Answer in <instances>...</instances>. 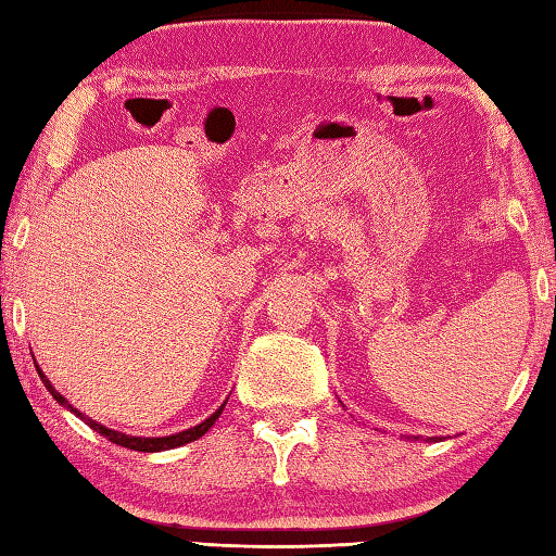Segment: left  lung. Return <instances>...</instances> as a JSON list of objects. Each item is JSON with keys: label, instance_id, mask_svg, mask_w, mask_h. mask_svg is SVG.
Returning a JSON list of instances; mask_svg holds the SVG:
<instances>
[{"label": "left lung", "instance_id": "8db88e82", "mask_svg": "<svg viewBox=\"0 0 556 556\" xmlns=\"http://www.w3.org/2000/svg\"><path fill=\"white\" fill-rule=\"evenodd\" d=\"M415 439H419V437H415ZM427 441H439V437H429Z\"/></svg>", "mask_w": 556, "mask_h": 556}]
</instances>
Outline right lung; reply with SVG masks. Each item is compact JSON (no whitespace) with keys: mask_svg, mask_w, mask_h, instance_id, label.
<instances>
[{"mask_svg":"<svg viewBox=\"0 0 556 556\" xmlns=\"http://www.w3.org/2000/svg\"><path fill=\"white\" fill-rule=\"evenodd\" d=\"M33 362H36V358H33ZM38 368V366H36ZM38 376H40V380L42 383H46V388H48V393L60 402L62 407H67L70 412H74L76 417L79 419H84L86 424H89V427L96 431V433H101V437H105L108 441H113V443H117V445H123V448H129V451H139V453H161V451H170V448H180V445H185V443H190V441H198L200 437H204L206 431H210L212 427H214V421L219 419V415H222V409L226 407V402L224 405L214 412L212 417H206L204 421H200L198 427H190V429H185V431H178V433H170V437H129V433H123V431H115V429H108V427H103V424H98V421H93V419H89L86 415H81L79 409H74L67 400H64L58 390L52 388V383L48 380V376L40 371L38 368Z\"/></svg>","mask_w":556,"mask_h":556,"instance_id":"obj_1","label":"right lung"}]
</instances>
